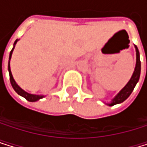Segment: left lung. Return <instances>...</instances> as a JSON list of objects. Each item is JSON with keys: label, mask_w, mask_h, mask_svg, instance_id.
Masks as SVG:
<instances>
[{"label": "left lung", "mask_w": 147, "mask_h": 147, "mask_svg": "<svg viewBox=\"0 0 147 147\" xmlns=\"http://www.w3.org/2000/svg\"><path fill=\"white\" fill-rule=\"evenodd\" d=\"M135 49H136V66H135L133 74H132L131 79H129V82L126 84V86L115 96V97L111 100V101L109 103H106L108 106L111 107V106L123 102L129 96L131 95V93L132 92L133 89L136 86L137 83L139 80L140 71H141V63H140V59H139V51H138L137 46H135Z\"/></svg>", "instance_id": "8db88e82"}]
</instances>
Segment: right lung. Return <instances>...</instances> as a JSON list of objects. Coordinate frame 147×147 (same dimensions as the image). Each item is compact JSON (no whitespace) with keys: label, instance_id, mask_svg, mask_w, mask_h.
I'll return each instance as SVG.
<instances>
[{"label":"right lung","instance_id":"add662e5","mask_svg":"<svg viewBox=\"0 0 147 147\" xmlns=\"http://www.w3.org/2000/svg\"><path fill=\"white\" fill-rule=\"evenodd\" d=\"M18 39H16V40L15 41L14 43V47L12 48V50L10 51L9 53V64H8V70H9V80H10V83H11V86L13 87V89L16 91V92L19 94L20 96H22V97L25 98L28 101H31V102H34V101H37L38 100H40L42 98L45 97V95H38V94H32V93H29L25 92L24 90H23L18 84L16 83L13 76H12V73H11V70H10V59H11V56H12V53H13V50L15 48V46L16 44V42H18Z\"/></svg>","mask_w":147,"mask_h":147}]
</instances>
